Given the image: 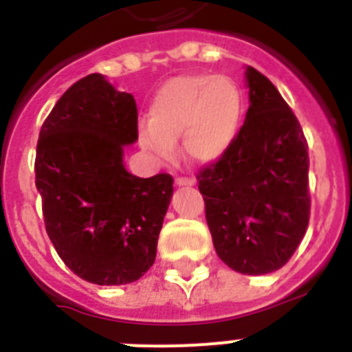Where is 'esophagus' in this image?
<instances>
[{"mask_svg":"<svg viewBox=\"0 0 352 352\" xmlns=\"http://www.w3.org/2000/svg\"><path fill=\"white\" fill-rule=\"evenodd\" d=\"M195 183V178H192V176H178L176 178V185L179 186H192Z\"/></svg>","mask_w":352,"mask_h":352,"instance_id":"obj_1","label":"esophagus"}]
</instances>
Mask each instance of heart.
I'll return each mask as SVG.
<instances>
[{
	"instance_id": "1",
	"label": "heart",
	"mask_w": 352,
	"mask_h": 352,
	"mask_svg": "<svg viewBox=\"0 0 352 352\" xmlns=\"http://www.w3.org/2000/svg\"><path fill=\"white\" fill-rule=\"evenodd\" d=\"M241 114V91L229 77H174L155 95L149 123L139 126V142L160 160H170L182 138L186 160L213 164L234 142Z\"/></svg>"
}]
</instances>
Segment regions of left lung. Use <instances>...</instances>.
Instances as JSON below:
<instances>
[{
    "label": "left lung",
    "mask_w": 352,
    "mask_h": 352,
    "mask_svg": "<svg viewBox=\"0 0 352 352\" xmlns=\"http://www.w3.org/2000/svg\"><path fill=\"white\" fill-rule=\"evenodd\" d=\"M247 86L243 126L197 182L220 259L238 273L264 275L291 259L309 227V144L268 77L248 67Z\"/></svg>",
    "instance_id": "left-lung-1"
}]
</instances>
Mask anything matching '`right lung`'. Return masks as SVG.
<instances>
[{"label":"right lung","mask_w":352,"mask_h":352,"mask_svg":"<svg viewBox=\"0 0 352 352\" xmlns=\"http://www.w3.org/2000/svg\"><path fill=\"white\" fill-rule=\"evenodd\" d=\"M138 141V105L100 74L72 84L42 129L35 158L45 231L82 280L121 285L155 263L173 176H133L123 146Z\"/></svg>","instance_id":"obj_1"}]
</instances>
